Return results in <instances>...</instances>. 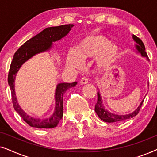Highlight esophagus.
<instances>
[{
	"label": "esophagus",
	"instance_id": "1",
	"mask_svg": "<svg viewBox=\"0 0 157 157\" xmlns=\"http://www.w3.org/2000/svg\"><path fill=\"white\" fill-rule=\"evenodd\" d=\"M88 81H89V78L88 77H83V78H81V79L80 80V83L81 84H86V83H88Z\"/></svg>",
	"mask_w": 157,
	"mask_h": 157
}]
</instances>
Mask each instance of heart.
I'll return each mask as SVG.
<instances>
[{"mask_svg": "<svg viewBox=\"0 0 157 157\" xmlns=\"http://www.w3.org/2000/svg\"><path fill=\"white\" fill-rule=\"evenodd\" d=\"M118 53V47L110 44L108 38L104 36H94L83 40L77 51H70L67 63L70 67L78 68L82 61L97 57L98 66L105 68L114 63Z\"/></svg>", "mask_w": 157, "mask_h": 157, "instance_id": "1", "label": "heart"}]
</instances>
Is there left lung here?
<instances>
[{
  "label": "left lung",
  "instance_id": "8db88e82",
  "mask_svg": "<svg viewBox=\"0 0 157 157\" xmlns=\"http://www.w3.org/2000/svg\"><path fill=\"white\" fill-rule=\"evenodd\" d=\"M133 38H134L135 41L138 44V45H136V49L139 51V52L141 53V54L144 57L148 58L147 53L145 51L144 44L142 40L134 35H133ZM97 96H98L97 102H96V104L95 105L96 113H97L98 117H99L102 121H104L105 122H108V123L122 121H124V120L132 119V118L134 117L135 116H136L139 113V111H140L141 107L142 106V104L144 102V100H143L142 101H141V104L139 105V106L136 109V111H134V112L132 113H129V114H126V115H117V114H113L112 113L109 112L106 109H105L104 106H103V104H102L101 97L99 92L98 91L97 93Z\"/></svg>",
  "mask_w": 157,
  "mask_h": 157
}]
</instances>
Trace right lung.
Segmentation results:
<instances>
[{
	"mask_svg": "<svg viewBox=\"0 0 157 157\" xmlns=\"http://www.w3.org/2000/svg\"><path fill=\"white\" fill-rule=\"evenodd\" d=\"M73 26H74L73 24H67L59 25V26L46 28L40 33L37 34L34 37L24 43L23 45L16 51L13 56L8 76V84H9L10 91H11L13 106L15 110L22 117V119L31 127L40 128L56 127L63 117V94L66 90L69 88L75 86L77 83L75 81L73 83H59L56 90V108L55 112L53 113L52 117L44 120H40L39 119H36L27 115L21 109L17 102L14 89V81L16 73L18 72L21 65L25 61H26L28 59H29L36 53L48 50L51 47L52 42L56 41L64 37L70 31Z\"/></svg>",
	"mask_w": 157,
	"mask_h": 157,
	"instance_id": "add662e5",
	"label": "right lung"
}]
</instances>
